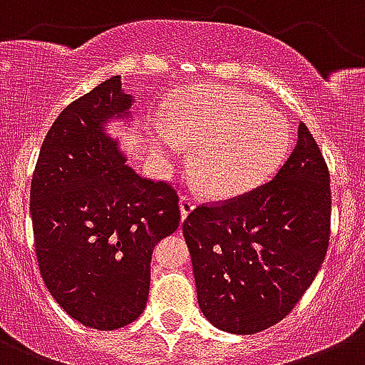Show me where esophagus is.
I'll return each mask as SVG.
<instances>
[{
	"instance_id": "obj_1",
	"label": "esophagus",
	"mask_w": 365,
	"mask_h": 365,
	"mask_svg": "<svg viewBox=\"0 0 365 365\" xmlns=\"http://www.w3.org/2000/svg\"><path fill=\"white\" fill-rule=\"evenodd\" d=\"M195 207V199L190 195H182L179 199V211H180V220H185L190 213L193 211Z\"/></svg>"
}]
</instances>
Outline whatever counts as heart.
<instances>
[{
    "label": "heart",
    "instance_id": "heart-1",
    "mask_svg": "<svg viewBox=\"0 0 365 365\" xmlns=\"http://www.w3.org/2000/svg\"><path fill=\"white\" fill-rule=\"evenodd\" d=\"M170 136L158 152L177 158L180 145L195 147L193 168L211 195L247 192L270 175L290 145L283 114L244 89L202 84L190 88L165 116Z\"/></svg>",
    "mask_w": 365,
    "mask_h": 365
}]
</instances>
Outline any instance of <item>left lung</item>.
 <instances>
[{
  "label": "left lung",
  "instance_id": "8db88e82",
  "mask_svg": "<svg viewBox=\"0 0 365 365\" xmlns=\"http://www.w3.org/2000/svg\"><path fill=\"white\" fill-rule=\"evenodd\" d=\"M331 192L324 158L304 123L270 182L182 222L197 299L222 331L251 335L292 312L329 242Z\"/></svg>",
  "mask_w": 365,
  "mask_h": 365
}]
</instances>
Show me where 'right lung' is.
I'll list each match as a JSON object with an SVG mask.
<instances>
[{"label":"right lung","mask_w":365,"mask_h":365,"mask_svg":"<svg viewBox=\"0 0 365 365\" xmlns=\"http://www.w3.org/2000/svg\"><path fill=\"white\" fill-rule=\"evenodd\" d=\"M133 103L118 75L69 103L44 138L30 188L46 289L75 321L103 331L143 314L152 251L180 220L175 190L125 165L107 134Z\"/></svg>","instance_id":"add662e5"}]
</instances>
